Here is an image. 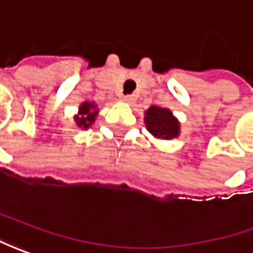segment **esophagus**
<instances>
[{"instance_id": "34e87169", "label": "esophagus", "mask_w": 253, "mask_h": 253, "mask_svg": "<svg viewBox=\"0 0 253 253\" xmlns=\"http://www.w3.org/2000/svg\"><path fill=\"white\" fill-rule=\"evenodd\" d=\"M123 99L126 100L127 103H133V102H134V96H133V95H125Z\"/></svg>"}]
</instances>
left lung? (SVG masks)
I'll return each mask as SVG.
<instances>
[{
    "label": "left lung",
    "mask_w": 253,
    "mask_h": 253,
    "mask_svg": "<svg viewBox=\"0 0 253 253\" xmlns=\"http://www.w3.org/2000/svg\"><path fill=\"white\" fill-rule=\"evenodd\" d=\"M147 130L157 138H173L179 134V123L168 109L151 106L145 113Z\"/></svg>",
    "instance_id": "left-lung-1"
}]
</instances>
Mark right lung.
Returning <instances> with one entry per match:
<instances>
[{
	"label": "right lung",
	"instance_id": "right-lung-1",
	"mask_svg": "<svg viewBox=\"0 0 253 253\" xmlns=\"http://www.w3.org/2000/svg\"><path fill=\"white\" fill-rule=\"evenodd\" d=\"M95 106L96 105L89 103V102H85L80 106V115L75 116V122H77L78 126L83 127V128H88L91 126L95 118H96V113H98V110H93Z\"/></svg>",
	"mask_w": 253,
	"mask_h": 253
}]
</instances>
